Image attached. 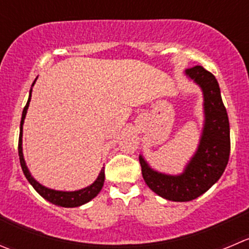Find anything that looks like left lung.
<instances>
[{
  "mask_svg": "<svg viewBox=\"0 0 249 249\" xmlns=\"http://www.w3.org/2000/svg\"><path fill=\"white\" fill-rule=\"evenodd\" d=\"M185 74L203 92L204 125L196 153L180 175L158 173L139 157L147 186L174 202L192 201L208 191L223 175L230 156V125L215 76L201 66L186 69Z\"/></svg>",
  "mask_w": 249,
  "mask_h": 249,
  "instance_id": "left-lung-1",
  "label": "left lung"
}]
</instances>
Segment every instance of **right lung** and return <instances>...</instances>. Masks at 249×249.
<instances>
[{
    "mask_svg": "<svg viewBox=\"0 0 249 249\" xmlns=\"http://www.w3.org/2000/svg\"><path fill=\"white\" fill-rule=\"evenodd\" d=\"M35 81H34L31 86H34ZM31 91H33V89L30 90V93H29V100L28 102H26V106L24 107L23 114H21L20 132H19V142H18L19 160H20V165H21V169H23L24 175H25V178H28L29 182L31 183V186L36 190V192H37L40 196H42L45 199H47L48 202H51V203L59 207H66V208H74V207L83 206V204L88 203V202H90L91 199L95 198V197L100 194L101 190H102L103 182H105V166L102 168L101 173L98 174V178H96L95 182H93L92 185L88 186V187H85V189L78 190V191H71V192L57 191V190L48 189V187H45V186L41 185L40 182H37V181L31 176L30 171H29L28 166H26L25 164V160H24L23 147H21V142H23V140H21V137H23V124H24V119H25L26 110H28L29 108V103H30V100H31Z\"/></svg>",
    "mask_w": 249,
    "mask_h": 249,
    "instance_id": "obj_1",
    "label": "right lung"
}]
</instances>
